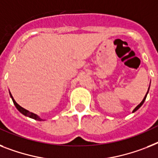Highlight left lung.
I'll use <instances>...</instances> for the list:
<instances>
[{
	"mask_svg": "<svg viewBox=\"0 0 158 158\" xmlns=\"http://www.w3.org/2000/svg\"><path fill=\"white\" fill-rule=\"evenodd\" d=\"M148 89H149V88H148ZM148 92H147L146 95H145V96H144V99L142 100V102H140V104H139V105H138V106H136V107H135V109H134V110H133V111H132V112H135V110H138V109H139V108H140V106H142V105H143V103H144V100H145V98H146V97H147V94H148Z\"/></svg>",
	"mask_w": 158,
	"mask_h": 158,
	"instance_id": "obj_1",
	"label": "left lung"
}]
</instances>
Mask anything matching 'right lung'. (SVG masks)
<instances>
[{
  "mask_svg": "<svg viewBox=\"0 0 158 158\" xmlns=\"http://www.w3.org/2000/svg\"><path fill=\"white\" fill-rule=\"evenodd\" d=\"M10 97L12 98V100H13V102H14V105H15V106H16V107H17V109H18V110H19V111H20L21 113H22V114H24V115H26V116H28V117H30V118H34V119H36V120H40V121L42 120L41 118H40V117L38 116L37 114H34V113H32V112H30L29 110H26V109H24V108H23V107H22L21 106L18 105V104L16 102H15V100L14 99V98H13L12 94H10Z\"/></svg>",
  "mask_w": 158,
  "mask_h": 158,
  "instance_id": "right-lung-1",
  "label": "right lung"
}]
</instances>
